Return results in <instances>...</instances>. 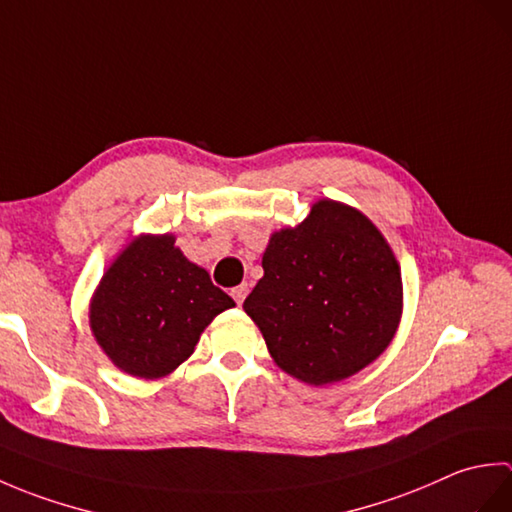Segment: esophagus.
Masks as SVG:
<instances>
[{
  "label": "esophagus",
  "instance_id": "1",
  "mask_svg": "<svg viewBox=\"0 0 512 512\" xmlns=\"http://www.w3.org/2000/svg\"><path fill=\"white\" fill-rule=\"evenodd\" d=\"M246 295H248V284H239V286H235V288L231 290V297L235 299L237 306H242Z\"/></svg>",
  "mask_w": 512,
  "mask_h": 512
}]
</instances>
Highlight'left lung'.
<instances>
[{
  "label": "left lung",
  "mask_w": 512,
  "mask_h": 512,
  "mask_svg": "<svg viewBox=\"0 0 512 512\" xmlns=\"http://www.w3.org/2000/svg\"><path fill=\"white\" fill-rule=\"evenodd\" d=\"M264 277L244 301L275 363L310 385L356 374L385 352L400 321V268L378 228L321 200L270 237Z\"/></svg>",
  "instance_id": "obj_1"
}]
</instances>
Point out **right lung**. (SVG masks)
<instances>
[{"label": "right lung", "instance_id": "1", "mask_svg": "<svg viewBox=\"0 0 512 512\" xmlns=\"http://www.w3.org/2000/svg\"><path fill=\"white\" fill-rule=\"evenodd\" d=\"M171 235L136 237L103 275L90 308L96 341L123 372L160 378L193 354L202 330L235 301Z\"/></svg>", "mask_w": 512, "mask_h": 512}]
</instances>
